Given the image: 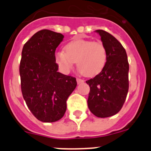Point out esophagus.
Masks as SVG:
<instances>
[{"mask_svg":"<svg viewBox=\"0 0 151 151\" xmlns=\"http://www.w3.org/2000/svg\"><path fill=\"white\" fill-rule=\"evenodd\" d=\"M77 82H78V84H81V83H83L84 82H85V81H84L83 79H81V78H77Z\"/></svg>","mask_w":151,"mask_h":151,"instance_id":"obj_1","label":"esophagus"}]
</instances>
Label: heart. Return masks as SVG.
<instances>
[{
    "instance_id": "obj_1",
    "label": "heart",
    "mask_w": 151,
    "mask_h": 151,
    "mask_svg": "<svg viewBox=\"0 0 151 151\" xmlns=\"http://www.w3.org/2000/svg\"><path fill=\"white\" fill-rule=\"evenodd\" d=\"M64 50L55 54L56 63L63 73H69L76 62L81 73L92 77L99 74L106 65L107 52L100 41L73 40L65 45Z\"/></svg>"
}]
</instances>
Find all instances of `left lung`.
Returning <instances> with one entry per match:
<instances>
[{"label":"left lung","mask_w":151,"mask_h":151,"mask_svg":"<svg viewBox=\"0 0 151 151\" xmlns=\"http://www.w3.org/2000/svg\"><path fill=\"white\" fill-rule=\"evenodd\" d=\"M107 52V60L102 71L86 81L90 92L89 110L94 116L106 118L122 109L129 91V65L125 48L115 37L104 30H96Z\"/></svg>","instance_id":"8db88e82"}]
</instances>
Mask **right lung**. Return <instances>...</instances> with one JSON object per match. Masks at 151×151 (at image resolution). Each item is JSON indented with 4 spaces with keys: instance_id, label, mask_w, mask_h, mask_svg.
<instances>
[{
    "instance_id": "obj_1",
    "label": "right lung",
    "mask_w": 151,
    "mask_h": 151,
    "mask_svg": "<svg viewBox=\"0 0 151 151\" xmlns=\"http://www.w3.org/2000/svg\"><path fill=\"white\" fill-rule=\"evenodd\" d=\"M60 33L43 29L23 46L19 75L26 105L38 120H60L66 110V101L77 85L76 79L57 72L55 50L63 39Z\"/></svg>"
}]
</instances>
